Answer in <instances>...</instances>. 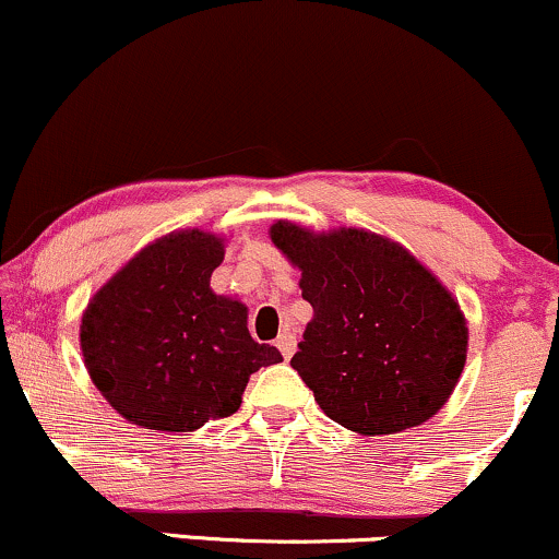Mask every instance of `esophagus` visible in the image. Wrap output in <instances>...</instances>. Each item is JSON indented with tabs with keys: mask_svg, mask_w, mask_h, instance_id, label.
<instances>
[{
	"mask_svg": "<svg viewBox=\"0 0 559 559\" xmlns=\"http://www.w3.org/2000/svg\"><path fill=\"white\" fill-rule=\"evenodd\" d=\"M274 345L280 347L282 358H293V353H295V334L293 332H280L277 343H274Z\"/></svg>",
	"mask_w": 559,
	"mask_h": 559,
	"instance_id": "34e87169",
	"label": "esophagus"
}]
</instances>
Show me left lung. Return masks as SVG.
<instances>
[{
  "instance_id": "8db88e82",
  "label": "left lung",
  "mask_w": 559,
  "mask_h": 559,
  "mask_svg": "<svg viewBox=\"0 0 559 559\" xmlns=\"http://www.w3.org/2000/svg\"><path fill=\"white\" fill-rule=\"evenodd\" d=\"M272 240L304 272L313 306L290 366L319 408L360 435H395L435 416L468 345L461 308L437 277L364 229L313 235L277 222Z\"/></svg>"
}]
</instances>
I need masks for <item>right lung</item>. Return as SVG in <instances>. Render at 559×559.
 I'll return each mask as SVG.
<instances>
[{"instance_id": "add662e5", "label": "right lung", "mask_w": 559, "mask_h": 559, "mask_svg": "<svg viewBox=\"0 0 559 559\" xmlns=\"http://www.w3.org/2000/svg\"><path fill=\"white\" fill-rule=\"evenodd\" d=\"M222 259L225 246L214 235H167L85 308V366L128 421L156 431L201 429L233 416L248 377L282 360L277 347L251 337L246 306L209 287Z\"/></svg>"}]
</instances>
